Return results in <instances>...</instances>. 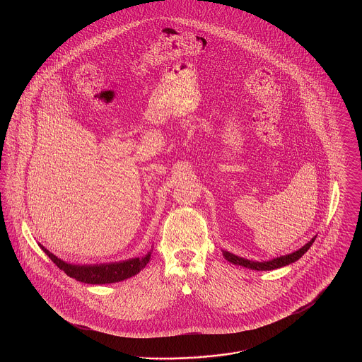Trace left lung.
Here are the masks:
<instances>
[{
	"instance_id": "8db88e82",
	"label": "left lung",
	"mask_w": 362,
	"mask_h": 362,
	"mask_svg": "<svg viewBox=\"0 0 362 362\" xmlns=\"http://www.w3.org/2000/svg\"><path fill=\"white\" fill-rule=\"evenodd\" d=\"M316 236L312 238L305 245H303L300 250L294 251L292 254H288V255H284V257H279V258L272 259V260H264V262H255V260H250V259L240 258L229 251H223V255L224 258L233 263V264H238V266H243L245 269H251V270H258V272H267V270H274V269H279V267H284V266H288L291 263H294L296 260L301 258L312 245V243L315 241Z\"/></svg>"
}]
</instances>
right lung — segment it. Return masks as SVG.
Returning a JSON list of instances; mask_svg holds the SVG:
<instances>
[{
	"mask_svg": "<svg viewBox=\"0 0 362 362\" xmlns=\"http://www.w3.org/2000/svg\"><path fill=\"white\" fill-rule=\"evenodd\" d=\"M39 247L43 250V252L52 259V262L64 270L70 278H74L80 282L90 284V285H103V284H115L121 282L123 279H127L130 276L138 274L151 260V251L142 257V258H133L115 262V263H100V264H74L68 263L62 259L55 257L47 248H45L42 244Z\"/></svg>",
	"mask_w": 362,
	"mask_h": 362,
	"instance_id": "1",
	"label": "right lung"
}]
</instances>
